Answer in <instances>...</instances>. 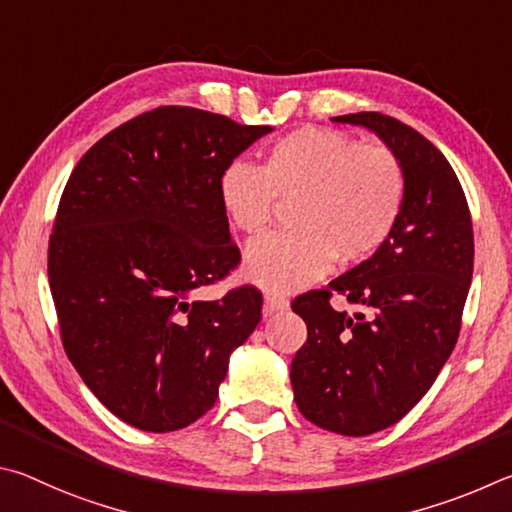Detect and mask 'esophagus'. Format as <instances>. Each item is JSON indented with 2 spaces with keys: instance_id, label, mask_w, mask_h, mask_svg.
<instances>
[{
  "instance_id": "obj_1",
  "label": "esophagus",
  "mask_w": 512,
  "mask_h": 512,
  "mask_svg": "<svg viewBox=\"0 0 512 512\" xmlns=\"http://www.w3.org/2000/svg\"><path fill=\"white\" fill-rule=\"evenodd\" d=\"M288 308H290L288 299L272 297V294H267L265 301H263V317H272L274 312H281V310H288Z\"/></svg>"
}]
</instances>
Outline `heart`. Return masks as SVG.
I'll use <instances>...</instances> for the list:
<instances>
[{
    "label": "heart",
    "instance_id": "obj_1",
    "mask_svg": "<svg viewBox=\"0 0 512 512\" xmlns=\"http://www.w3.org/2000/svg\"><path fill=\"white\" fill-rule=\"evenodd\" d=\"M405 188V168L391 148L303 128L276 141L263 168L231 161L218 193L233 227L247 236L267 227L276 195L299 197L297 229L254 240L242 265L258 288L292 292L321 279L335 256L353 263L375 254L396 227Z\"/></svg>",
    "mask_w": 512,
    "mask_h": 512
}]
</instances>
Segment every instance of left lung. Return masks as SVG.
<instances>
[{
	"instance_id": "left-lung-1",
	"label": "left lung",
	"mask_w": 512,
	"mask_h": 512,
	"mask_svg": "<svg viewBox=\"0 0 512 512\" xmlns=\"http://www.w3.org/2000/svg\"><path fill=\"white\" fill-rule=\"evenodd\" d=\"M396 152L405 202L387 242L353 270L294 299L308 339L290 380L303 416L328 432L369 436L396 425L432 387L452 355L472 283L474 238L459 177L432 141L393 116H335ZM339 291L365 308H329Z\"/></svg>"
}]
</instances>
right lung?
Returning a JSON list of instances; mask_svg holds the SVG:
<instances>
[{"instance_id": "right-lung-1", "label": "right lung", "mask_w": 512, "mask_h": 512, "mask_svg": "<svg viewBox=\"0 0 512 512\" xmlns=\"http://www.w3.org/2000/svg\"><path fill=\"white\" fill-rule=\"evenodd\" d=\"M270 125L157 107L94 143L62 191L49 285L62 344L89 391L143 432L213 407L229 357L261 321V292L195 290L240 261L220 175Z\"/></svg>"}]
</instances>
